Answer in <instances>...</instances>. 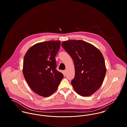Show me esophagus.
<instances>
[{
    "mask_svg": "<svg viewBox=\"0 0 127 127\" xmlns=\"http://www.w3.org/2000/svg\"><path fill=\"white\" fill-rule=\"evenodd\" d=\"M63 74L64 75V76H66V70H64V71H63Z\"/></svg>",
    "mask_w": 127,
    "mask_h": 127,
    "instance_id": "obj_1",
    "label": "esophagus"
}]
</instances>
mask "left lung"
<instances>
[{
    "label": "left lung",
    "mask_w": 127,
    "mask_h": 127,
    "mask_svg": "<svg viewBox=\"0 0 127 127\" xmlns=\"http://www.w3.org/2000/svg\"><path fill=\"white\" fill-rule=\"evenodd\" d=\"M62 46L72 58L75 77L71 85L82 96H89L101 87L106 73L104 57L94 45L82 40H69Z\"/></svg>",
    "instance_id": "left-lung-1"
}]
</instances>
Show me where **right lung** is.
Wrapping results in <instances>:
<instances>
[{
  "label": "right lung",
  "mask_w": 127,
  "mask_h": 127,
  "mask_svg": "<svg viewBox=\"0 0 127 127\" xmlns=\"http://www.w3.org/2000/svg\"><path fill=\"white\" fill-rule=\"evenodd\" d=\"M60 44L59 40L39 42L30 47L24 56V78L31 90L40 96L51 95L64 78L56 69L55 57Z\"/></svg>",
  "instance_id": "1"
}]
</instances>
